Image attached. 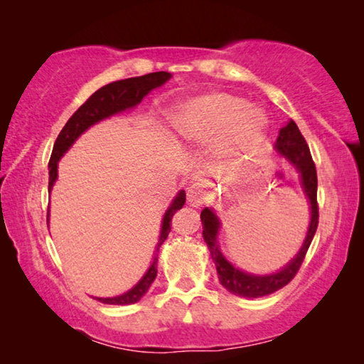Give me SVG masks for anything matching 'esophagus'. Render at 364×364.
Here are the masks:
<instances>
[{"label": "esophagus", "instance_id": "34e87169", "mask_svg": "<svg viewBox=\"0 0 364 364\" xmlns=\"http://www.w3.org/2000/svg\"><path fill=\"white\" fill-rule=\"evenodd\" d=\"M186 196H188V202H189L191 205H193V207H200L205 202L204 184H200V183L189 184L188 191H186Z\"/></svg>", "mask_w": 364, "mask_h": 364}]
</instances>
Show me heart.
Masks as SVG:
<instances>
[{
  "label": "heart",
  "instance_id": "heart-1",
  "mask_svg": "<svg viewBox=\"0 0 364 364\" xmlns=\"http://www.w3.org/2000/svg\"><path fill=\"white\" fill-rule=\"evenodd\" d=\"M175 133L188 143H207L218 136V149L226 156H244L264 136L263 112L241 96L213 91L176 106L170 114Z\"/></svg>",
  "mask_w": 364,
  "mask_h": 364
}]
</instances>
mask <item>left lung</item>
Segmentation results:
<instances>
[{"label": "left lung", "mask_w": 364, "mask_h": 364, "mask_svg": "<svg viewBox=\"0 0 364 364\" xmlns=\"http://www.w3.org/2000/svg\"><path fill=\"white\" fill-rule=\"evenodd\" d=\"M276 151L282 154L289 162L295 165V168L299 170L301 178V188L305 191V196L310 202V226H308L306 237L304 241V245L299 250V254L295 255L291 262H289L284 268L279 269L278 273L273 274H250L241 271L234 267L232 263L226 260V257L221 254L218 247L217 236L220 230V220L212 208L205 207L200 212V220L204 225V241L207 242V247L210 250L212 260L217 267L218 279L226 291H230L234 295L239 297H247V299H257L263 297V295L273 294L279 291L281 287H284L294 279V276L297 274L301 263L305 260V255L308 252V247L315 236L316 228H318V200H316V191H318V176H316V167L313 162L310 147H308L305 138L301 136L299 127L295 125L294 120H289L286 127H282L279 130V136L276 139Z\"/></svg>", "instance_id": "left-lung-1"}]
</instances>
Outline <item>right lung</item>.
I'll use <instances>...</instances> for the list:
<instances>
[{
	"label": "right lung",
	"mask_w": 364,
	"mask_h": 364,
	"mask_svg": "<svg viewBox=\"0 0 364 364\" xmlns=\"http://www.w3.org/2000/svg\"><path fill=\"white\" fill-rule=\"evenodd\" d=\"M171 77L168 72H152L147 73L143 77H133V78H125L119 80V82H112L106 86H102L96 91V93L91 95L85 104L78 107V110L73 114L69 120H67L65 127L60 130L59 136L54 143L51 159H49V193L54 186V183L58 180V162L60 157L69 151V147L75 143L77 138L83 132L88 130L91 125L101 122L107 117H112L123 110L132 109L143 101V97L151 93L154 88L157 86H162L167 80ZM186 202V194L184 191H180L176 197L171 202L168 210L165 212L164 220H162V230H160V237L157 244V250L160 245L164 244L165 239H167L168 232L171 230V218L176 213V210L184 205ZM48 220H49V207H48ZM157 276V255H154L152 263L149 269L146 271V274L141 278L136 286L132 287L130 291L117 295V297H96V300L102 301V304L107 305H130L136 304L141 297L149 291L151 284L156 279Z\"/></svg>",
	"instance_id": "right-lung-1"
}]
</instances>
